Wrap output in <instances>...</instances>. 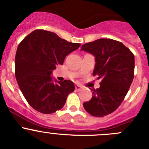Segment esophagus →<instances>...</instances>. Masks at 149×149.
<instances>
[{
	"mask_svg": "<svg viewBox=\"0 0 149 149\" xmlns=\"http://www.w3.org/2000/svg\"><path fill=\"white\" fill-rule=\"evenodd\" d=\"M82 86H79V85H76L75 86V89L77 91H81L82 89Z\"/></svg>",
	"mask_w": 149,
	"mask_h": 149,
	"instance_id": "1",
	"label": "esophagus"
}]
</instances>
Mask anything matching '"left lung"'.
Listing matches in <instances>:
<instances>
[{"mask_svg": "<svg viewBox=\"0 0 149 149\" xmlns=\"http://www.w3.org/2000/svg\"><path fill=\"white\" fill-rule=\"evenodd\" d=\"M81 51L95 56L93 76L101 78L93 98L84 103L87 113L95 117L112 113L122 104L134 77V55L121 42L99 39L83 45Z\"/></svg>", "mask_w": 149, "mask_h": 149, "instance_id": "left-lung-1", "label": "left lung"}]
</instances>
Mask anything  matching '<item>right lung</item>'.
<instances>
[{
    "instance_id": "1",
    "label": "right lung",
    "mask_w": 149,
    "mask_h": 149,
    "mask_svg": "<svg viewBox=\"0 0 149 149\" xmlns=\"http://www.w3.org/2000/svg\"><path fill=\"white\" fill-rule=\"evenodd\" d=\"M80 46V43L69 42L54 33L41 29L30 33L18 45L15 77L24 97L34 110L51 114L63 108L74 85L68 80H55V84L51 72Z\"/></svg>"
}]
</instances>
